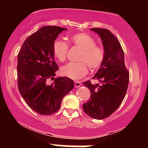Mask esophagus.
Segmentation results:
<instances>
[{"label":"esophagus","mask_w":148,"mask_h":148,"mask_svg":"<svg viewBox=\"0 0 148 148\" xmlns=\"http://www.w3.org/2000/svg\"><path fill=\"white\" fill-rule=\"evenodd\" d=\"M81 86V83L79 82V81H75V82H74V86H75V88H79Z\"/></svg>","instance_id":"1"}]
</instances>
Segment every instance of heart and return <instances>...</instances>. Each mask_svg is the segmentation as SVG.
<instances>
[{
  "label": "heart",
  "mask_w": 148,
  "mask_h": 148,
  "mask_svg": "<svg viewBox=\"0 0 148 148\" xmlns=\"http://www.w3.org/2000/svg\"><path fill=\"white\" fill-rule=\"evenodd\" d=\"M69 44L81 49L79 60L80 62H69L60 68L62 76L73 80H79L88 73V67L95 71L99 68L104 59V51L102 47L95 45V40L87 33H79L69 38ZM69 45L61 40H55L53 44V53L60 62L66 60Z\"/></svg>",
  "instance_id": "1"
}]
</instances>
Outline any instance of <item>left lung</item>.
<instances>
[{
  "instance_id": "obj_1",
  "label": "left lung",
  "mask_w": 148,
  "mask_h": 148,
  "mask_svg": "<svg viewBox=\"0 0 148 148\" xmlns=\"http://www.w3.org/2000/svg\"><path fill=\"white\" fill-rule=\"evenodd\" d=\"M101 37L104 50V59L93 79L100 84L84 85L90 91V98L83 105L85 113L91 118L102 120L118 109L123 102L127 88L130 74L125 64V54L120 42L108 30L91 28Z\"/></svg>"
}]
</instances>
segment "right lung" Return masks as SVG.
<instances>
[{
  "mask_svg": "<svg viewBox=\"0 0 148 148\" xmlns=\"http://www.w3.org/2000/svg\"><path fill=\"white\" fill-rule=\"evenodd\" d=\"M67 28L44 26L25 40L18 54L17 80L20 94L33 111L51 115L60 109L61 101L74 88L68 77L54 78L58 70L54 61L53 44ZM49 79H54L51 85Z\"/></svg>",
  "mask_w": 148,
  "mask_h": 148,
  "instance_id": "1",
  "label": "right lung"
}]
</instances>
